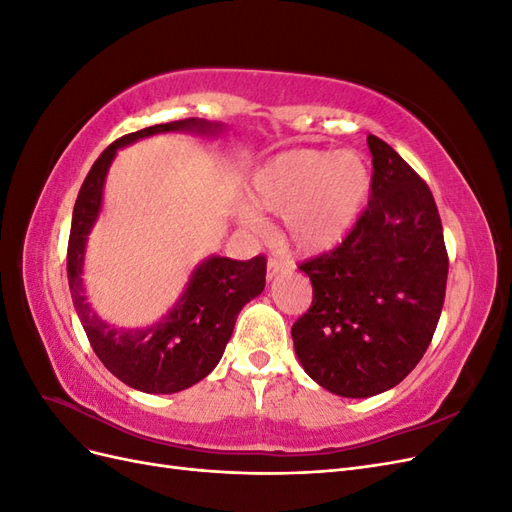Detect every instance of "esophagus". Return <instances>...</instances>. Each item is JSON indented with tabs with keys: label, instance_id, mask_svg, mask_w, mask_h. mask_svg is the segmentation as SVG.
Listing matches in <instances>:
<instances>
[{
	"label": "esophagus",
	"instance_id": "34e87169",
	"mask_svg": "<svg viewBox=\"0 0 512 512\" xmlns=\"http://www.w3.org/2000/svg\"><path fill=\"white\" fill-rule=\"evenodd\" d=\"M288 269H290V262L288 260L269 258V262H267V277H269V280H273V277H277V275L288 271Z\"/></svg>",
	"mask_w": 512,
	"mask_h": 512
}]
</instances>
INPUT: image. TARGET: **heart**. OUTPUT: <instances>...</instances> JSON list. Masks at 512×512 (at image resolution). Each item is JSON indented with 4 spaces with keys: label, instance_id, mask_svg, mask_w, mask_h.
<instances>
[{
    "label": "heart",
    "instance_id": "obj_1",
    "mask_svg": "<svg viewBox=\"0 0 512 512\" xmlns=\"http://www.w3.org/2000/svg\"><path fill=\"white\" fill-rule=\"evenodd\" d=\"M371 190L367 162L356 151L294 149L260 164L247 183L250 203L286 215L294 247L314 254L337 245L359 222ZM247 218L254 215L247 211Z\"/></svg>",
    "mask_w": 512,
    "mask_h": 512
}]
</instances>
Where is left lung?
I'll use <instances>...</instances> for the list:
<instances>
[{"label":"left lung","mask_w":512,"mask_h":512,"mask_svg":"<svg viewBox=\"0 0 512 512\" xmlns=\"http://www.w3.org/2000/svg\"><path fill=\"white\" fill-rule=\"evenodd\" d=\"M369 205L331 252L303 260L314 299L292 324L309 378L342 397H371L404 380L436 333L448 254L429 185L369 134Z\"/></svg>","instance_id":"1"}]
</instances>
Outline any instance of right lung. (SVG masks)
<instances>
[{"label": "right lung", "mask_w": 512, "mask_h": 512, "mask_svg": "<svg viewBox=\"0 0 512 512\" xmlns=\"http://www.w3.org/2000/svg\"><path fill=\"white\" fill-rule=\"evenodd\" d=\"M218 128V123L190 117L117 138L91 166L74 203L68 239V284L74 309L104 367L123 384L143 393H177L211 374L222 359L241 307L265 288L267 258L258 254L252 260L220 256L205 260L192 273L183 297L168 316L149 329L126 331L100 320L85 301L81 280L85 241L98 218L106 170L119 147L170 130L205 134Z\"/></svg>", "instance_id": "obj_1"}]
</instances>
